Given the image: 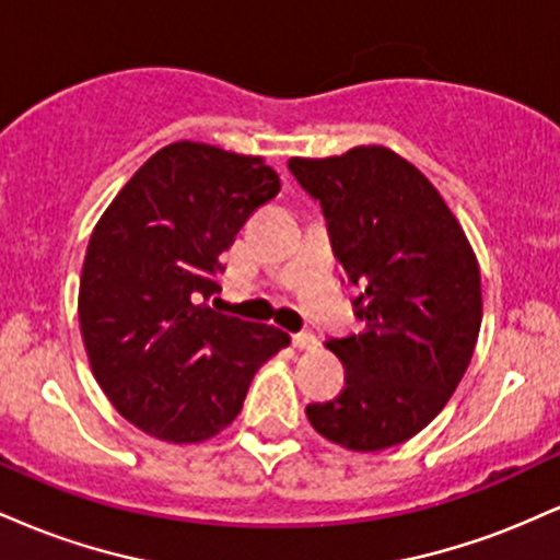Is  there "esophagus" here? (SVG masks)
Returning a JSON list of instances; mask_svg holds the SVG:
<instances>
[{
	"mask_svg": "<svg viewBox=\"0 0 560 560\" xmlns=\"http://www.w3.org/2000/svg\"><path fill=\"white\" fill-rule=\"evenodd\" d=\"M292 345L300 347V350H313V347L318 345V339H316V334H311V331H298V334H292Z\"/></svg>",
	"mask_w": 560,
	"mask_h": 560,
	"instance_id": "obj_1",
	"label": "esophagus"
}]
</instances>
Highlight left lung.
<instances>
[{
    "mask_svg": "<svg viewBox=\"0 0 560 560\" xmlns=\"http://www.w3.org/2000/svg\"><path fill=\"white\" fill-rule=\"evenodd\" d=\"M289 171L320 205L363 329L326 347L345 389L307 405L313 429L358 453L419 434L445 408L481 326L479 262L445 199L387 147L292 158Z\"/></svg>",
    "mask_w": 560,
    "mask_h": 560,
    "instance_id": "1",
    "label": "left lung"
}]
</instances>
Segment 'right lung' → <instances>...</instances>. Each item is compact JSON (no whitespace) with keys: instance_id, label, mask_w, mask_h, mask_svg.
I'll list each match as a JSON object with an SVG mask.
<instances>
[{"instance_id":"right-lung-1","label":"right lung","mask_w":560,"mask_h":560,"mask_svg":"<svg viewBox=\"0 0 560 560\" xmlns=\"http://www.w3.org/2000/svg\"><path fill=\"white\" fill-rule=\"evenodd\" d=\"M262 158L199 141L163 147L94 226L79 320L94 378L124 419L158 440L202 442L240 416L255 371L289 334L208 305L223 253L279 195Z\"/></svg>"}]
</instances>
